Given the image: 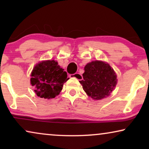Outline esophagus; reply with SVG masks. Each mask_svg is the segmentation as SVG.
Here are the masks:
<instances>
[{"mask_svg": "<svg viewBox=\"0 0 149 149\" xmlns=\"http://www.w3.org/2000/svg\"><path fill=\"white\" fill-rule=\"evenodd\" d=\"M70 77H71V78H75L78 79V80H81L83 78L82 75H81L80 73H75V74H70Z\"/></svg>", "mask_w": 149, "mask_h": 149, "instance_id": "34e87169", "label": "esophagus"}]
</instances>
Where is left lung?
<instances>
[{
    "instance_id": "left-lung-1",
    "label": "left lung",
    "mask_w": 149,
    "mask_h": 149,
    "mask_svg": "<svg viewBox=\"0 0 149 149\" xmlns=\"http://www.w3.org/2000/svg\"><path fill=\"white\" fill-rule=\"evenodd\" d=\"M84 70L83 79L79 82L87 94L93 100L109 96L117 83V75L111 66L95 60L87 64Z\"/></svg>"
}]
</instances>
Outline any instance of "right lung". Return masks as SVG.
<instances>
[{
  "mask_svg": "<svg viewBox=\"0 0 149 149\" xmlns=\"http://www.w3.org/2000/svg\"><path fill=\"white\" fill-rule=\"evenodd\" d=\"M30 83L38 97L54 98L62 91L63 85L68 80L67 73L55 60L42 61L34 66Z\"/></svg>",
  "mask_w": 149,
  "mask_h": 149,
  "instance_id": "right-lung-1",
  "label": "right lung"
}]
</instances>
